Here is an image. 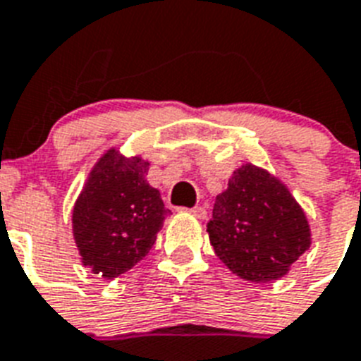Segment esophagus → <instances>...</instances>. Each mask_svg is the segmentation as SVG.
I'll use <instances>...</instances> for the list:
<instances>
[{
	"label": "esophagus",
	"mask_w": 361,
	"mask_h": 361,
	"mask_svg": "<svg viewBox=\"0 0 361 361\" xmlns=\"http://www.w3.org/2000/svg\"><path fill=\"white\" fill-rule=\"evenodd\" d=\"M186 212H190V214L194 216V218H197V220H204V218H207V209H204V207H194V209L186 210Z\"/></svg>",
	"instance_id": "34e87169"
}]
</instances>
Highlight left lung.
I'll return each instance as SVG.
<instances>
[{"instance_id": "8db88e82", "label": "left lung", "mask_w": 361, "mask_h": 361, "mask_svg": "<svg viewBox=\"0 0 361 361\" xmlns=\"http://www.w3.org/2000/svg\"><path fill=\"white\" fill-rule=\"evenodd\" d=\"M207 231L220 261L255 283L283 278L311 244L307 218L287 186L252 164L216 197Z\"/></svg>"}]
</instances>
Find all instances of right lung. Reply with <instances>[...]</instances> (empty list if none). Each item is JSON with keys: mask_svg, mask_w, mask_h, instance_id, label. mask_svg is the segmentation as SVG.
<instances>
[{"mask_svg": "<svg viewBox=\"0 0 361 361\" xmlns=\"http://www.w3.org/2000/svg\"><path fill=\"white\" fill-rule=\"evenodd\" d=\"M149 162L109 149L100 158L72 210L82 262L114 279L145 257L169 209L147 183Z\"/></svg>", "mask_w": 361, "mask_h": 361, "instance_id": "right-lung-1", "label": "right lung"}]
</instances>
